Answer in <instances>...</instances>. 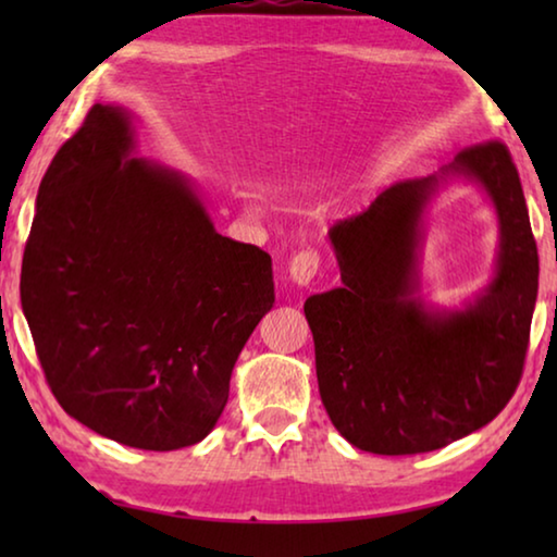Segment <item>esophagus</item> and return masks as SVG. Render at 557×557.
Wrapping results in <instances>:
<instances>
[{
    "instance_id": "obj_1",
    "label": "esophagus",
    "mask_w": 557,
    "mask_h": 557,
    "mask_svg": "<svg viewBox=\"0 0 557 557\" xmlns=\"http://www.w3.org/2000/svg\"><path fill=\"white\" fill-rule=\"evenodd\" d=\"M319 268H322V258H319L317 250H299L297 256H292L289 260V280L295 282V285L307 287L309 282L317 277Z\"/></svg>"
}]
</instances>
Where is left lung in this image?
Here are the masks:
<instances>
[{"mask_svg": "<svg viewBox=\"0 0 557 557\" xmlns=\"http://www.w3.org/2000/svg\"><path fill=\"white\" fill-rule=\"evenodd\" d=\"M465 175L499 215L495 280L467 310L432 313L417 297L421 219L440 183ZM342 287L305 301L319 395L334 428L373 455H420L484 428L523 375L539 248L504 143L461 149L437 174L405 178L332 231Z\"/></svg>", "mask_w": 557, "mask_h": 557, "instance_id": "8db88e82", "label": "left lung"}]
</instances>
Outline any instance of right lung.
<instances>
[{
    "label": "right lung",
    "mask_w": 557,
    "mask_h": 557,
    "mask_svg": "<svg viewBox=\"0 0 557 557\" xmlns=\"http://www.w3.org/2000/svg\"><path fill=\"white\" fill-rule=\"evenodd\" d=\"M22 309L55 400L120 445L201 442L272 309V260L215 233L194 186L135 157L129 115L92 106L36 196Z\"/></svg>",
    "instance_id": "obj_1"
}]
</instances>
